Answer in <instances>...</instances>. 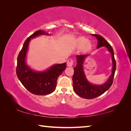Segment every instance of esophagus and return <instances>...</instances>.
I'll list each match as a JSON object with an SVG mask.
<instances>
[{"label": "esophagus", "mask_w": 131, "mask_h": 131, "mask_svg": "<svg viewBox=\"0 0 131 131\" xmlns=\"http://www.w3.org/2000/svg\"><path fill=\"white\" fill-rule=\"evenodd\" d=\"M73 61L72 59H69L67 61V66H69V67H72V66L73 65Z\"/></svg>", "instance_id": "esophagus-1"}]
</instances>
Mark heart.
<instances>
[{
    "label": "heart",
    "mask_w": 131,
    "mask_h": 131,
    "mask_svg": "<svg viewBox=\"0 0 131 131\" xmlns=\"http://www.w3.org/2000/svg\"><path fill=\"white\" fill-rule=\"evenodd\" d=\"M76 44L78 47H84V49L85 50H90L92 47V43L90 41L84 37H80L76 40Z\"/></svg>",
    "instance_id": "obj_1"
}]
</instances>
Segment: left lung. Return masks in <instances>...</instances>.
<instances>
[{
	"instance_id": "obj_1",
	"label": "left lung",
	"mask_w": 131,
	"mask_h": 131,
	"mask_svg": "<svg viewBox=\"0 0 131 131\" xmlns=\"http://www.w3.org/2000/svg\"><path fill=\"white\" fill-rule=\"evenodd\" d=\"M97 40V48L106 47L111 53L112 59V72L107 80L102 85L94 84L90 83L86 78L84 72L83 65L84 61L90 54L77 55L76 56L77 65L74 68V74L73 76V87L74 92L83 98L91 99L100 96L109 89L113 81L114 73L116 69V62L114 59L113 49L110 44L102 36L96 34H92Z\"/></svg>"
}]
</instances>
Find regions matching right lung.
<instances>
[{"instance_id":"right-lung-1","label":"right lung","mask_w":131,"mask_h":131,"mask_svg":"<svg viewBox=\"0 0 131 131\" xmlns=\"http://www.w3.org/2000/svg\"><path fill=\"white\" fill-rule=\"evenodd\" d=\"M50 35L48 33L39 30L34 33L24 42L17 58V76L26 90L36 95H47L55 91L58 77L65 70L66 63L55 64L46 70L38 72L32 69L26 63V54L31 39L39 35Z\"/></svg>"}]
</instances>
